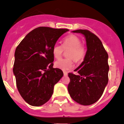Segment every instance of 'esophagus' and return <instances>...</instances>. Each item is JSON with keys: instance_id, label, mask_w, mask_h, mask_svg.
<instances>
[{"instance_id": "obj_1", "label": "esophagus", "mask_w": 124, "mask_h": 124, "mask_svg": "<svg viewBox=\"0 0 124 124\" xmlns=\"http://www.w3.org/2000/svg\"><path fill=\"white\" fill-rule=\"evenodd\" d=\"M63 75H64V76H67L68 75L67 72H66V71H63Z\"/></svg>"}]
</instances>
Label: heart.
Wrapping results in <instances>:
<instances>
[{"label": "heart", "mask_w": 124, "mask_h": 124, "mask_svg": "<svg viewBox=\"0 0 124 124\" xmlns=\"http://www.w3.org/2000/svg\"><path fill=\"white\" fill-rule=\"evenodd\" d=\"M65 50L67 51L66 55L68 58L61 59L55 62L54 65L59 69L66 71L73 67L74 60L76 62H81L85 56V49L81 44V39L74 34H70L64 39L62 46L56 43L52 48V53L56 59L62 56Z\"/></svg>", "instance_id": "heart-1"}]
</instances>
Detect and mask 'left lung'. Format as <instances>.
Returning a JSON list of instances; mask_svg holds the SVG:
<instances>
[{"label": "left lung", "mask_w": 124, "mask_h": 124, "mask_svg": "<svg viewBox=\"0 0 124 124\" xmlns=\"http://www.w3.org/2000/svg\"><path fill=\"white\" fill-rule=\"evenodd\" d=\"M73 32L85 36L87 50L84 61L75 71L69 73L70 82L68 90L74 101L82 105L94 103L102 96L108 83V54L102 43L93 32L77 30Z\"/></svg>", "instance_id": "1"}]
</instances>
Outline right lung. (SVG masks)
Here are the masks:
<instances>
[{"mask_svg": "<svg viewBox=\"0 0 124 124\" xmlns=\"http://www.w3.org/2000/svg\"><path fill=\"white\" fill-rule=\"evenodd\" d=\"M68 29L40 27L30 32L15 52L13 72L21 97L33 106L44 105L52 97L54 85L63 77L53 68L52 48Z\"/></svg>", "mask_w": 124, "mask_h": 124, "instance_id": "1", "label": "right lung"}]
</instances>
